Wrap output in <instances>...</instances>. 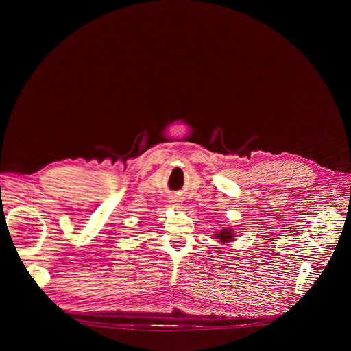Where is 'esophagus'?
I'll use <instances>...</instances> for the list:
<instances>
[{
	"label": "esophagus",
	"mask_w": 351,
	"mask_h": 351,
	"mask_svg": "<svg viewBox=\"0 0 351 351\" xmlns=\"http://www.w3.org/2000/svg\"><path fill=\"white\" fill-rule=\"evenodd\" d=\"M171 203H172V204H173V206H176V207H178V206H179V203H178V199H176V198H173V199H172V202H171Z\"/></svg>",
	"instance_id": "obj_1"
}]
</instances>
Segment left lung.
Returning <instances> with one entry per match:
<instances>
[{
  "instance_id": "8db88e82",
  "label": "left lung",
  "mask_w": 351,
  "mask_h": 351,
  "mask_svg": "<svg viewBox=\"0 0 351 351\" xmlns=\"http://www.w3.org/2000/svg\"><path fill=\"white\" fill-rule=\"evenodd\" d=\"M213 236L217 241L219 243H230L236 239V234H234V229L233 228H222V229H218L217 232H213Z\"/></svg>"
}]
</instances>
